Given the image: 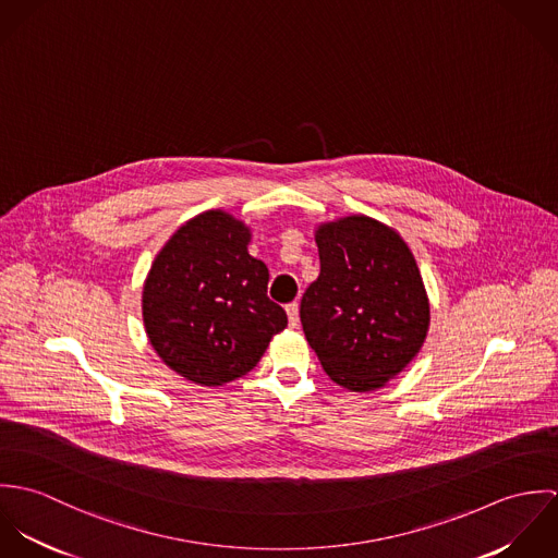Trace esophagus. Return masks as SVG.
Instances as JSON below:
<instances>
[{
    "label": "esophagus",
    "instance_id": "34e87169",
    "mask_svg": "<svg viewBox=\"0 0 558 558\" xmlns=\"http://www.w3.org/2000/svg\"><path fill=\"white\" fill-rule=\"evenodd\" d=\"M286 312H288V319H290V326H299V303H290L286 305Z\"/></svg>",
    "mask_w": 558,
    "mask_h": 558
}]
</instances>
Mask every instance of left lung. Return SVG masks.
Segmentation results:
<instances>
[{
    "instance_id": "obj_1",
    "label": "left lung",
    "mask_w": 558,
    "mask_h": 558,
    "mask_svg": "<svg viewBox=\"0 0 558 558\" xmlns=\"http://www.w3.org/2000/svg\"><path fill=\"white\" fill-rule=\"evenodd\" d=\"M319 277L301 322L324 372L350 391H374L416 356L429 303L418 266L391 228L348 217L318 230Z\"/></svg>"
}]
</instances>
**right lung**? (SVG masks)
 Wrapping results in <instances>:
<instances>
[{
    "label": "right lung",
    "instance_id": "add662e5",
    "mask_svg": "<svg viewBox=\"0 0 558 558\" xmlns=\"http://www.w3.org/2000/svg\"><path fill=\"white\" fill-rule=\"evenodd\" d=\"M248 230L221 210L184 223L160 248L144 286V324L165 365L219 387L251 372L288 326L268 268L246 251Z\"/></svg>",
    "mask_w": 558,
    "mask_h": 558
}]
</instances>
